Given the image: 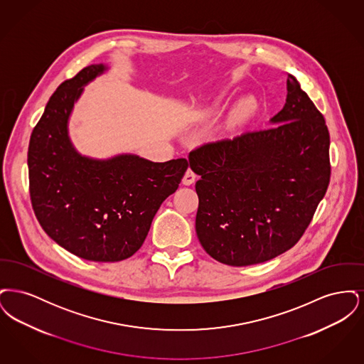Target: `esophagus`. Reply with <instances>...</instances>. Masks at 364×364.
I'll use <instances>...</instances> for the list:
<instances>
[{
  "instance_id": "34e87169",
  "label": "esophagus",
  "mask_w": 364,
  "mask_h": 364,
  "mask_svg": "<svg viewBox=\"0 0 364 364\" xmlns=\"http://www.w3.org/2000/svg\"><path fill=\"white\" fill-rule=\"evenodd\" d=\"M195 180H196V174L191 168H188L187 172L184 173V177H183V184L184 186H191V184L195 183Z\"/></svg>"
}]
</instances>
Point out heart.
<instances>
[{
	"instance_id": "obj_1",
	"label": "heart",
	"mask_w": 364,
	"mask_h": 364,
	"mask_svg": "<svg viewBox=\"0 0 364 364\" xmlns=\"http://www.w3.org/2000/svg\"><path fill=\"white\" fill-rule=\"evenodd\" d=\"M248 112H250V106H248V104H242V106L239 107V116H245Z\"/></svg>"
}]
</instances>
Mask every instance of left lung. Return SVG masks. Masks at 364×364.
Instances as JSON below:
<instances>
[{"mask_svg": "<svg viewBox=\"0 0 364 364\" xmlns=\"http://www.w3.org/2000/svg\"><path fill=\"white\" fill-rule=\"evenodd\" d=\"M274 127L206 143L190 153L200 178L196 235L211 258L250 266L291 250L330 181L328 125L292 75Z\"/></svg>", "mask_w": 364, "mask_h": 364, "instance_id": "obj_1", "label": "left lung"}]
</instances>
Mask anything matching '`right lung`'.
Instances as JSON below:
<instances>
[{"mask_svg": "<svg viewBox=\"0 0 364 364\" xmlns=\"http://www.w3.org/2000/svg\"><path fill=\"white\" fill-rule=\"evenodd\" d=\"M104 70V64L88 65L53 92L31 134L27 162L31 203L43 230L79 258L119 262L141 247L188 161L151 162L134 154L92 159L75 150L68 136L73 104Z\"/></svg>", "mask_w": 364, "mask_h": 364, "instance_id": "add662e5", "label": "right lung"}]
</instances>
